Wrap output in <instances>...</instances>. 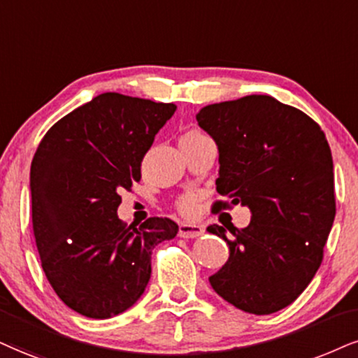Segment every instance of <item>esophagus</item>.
Returning <instances> with one entry per match:
<instances>
[{"label":"esophagus","mask_w":358,"mask_h":358,"mask_svg":"<svg viewBox=\"0 0 358 358\" xmlns=\"http://www.w3.org/2000/svg\"><path fill=\"white\" fill-rule=\"evenodd\" d=\"M204 234V229L201 226H194V224H179V237L182 239H194Z\"/></svg>","instance_id":"1"}]
</instances>
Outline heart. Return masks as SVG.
<instances>
[{
  "instance_id": "obj_1",
  "label": "heart",
  "mask_w": 358,
  "mask_h": 358,
  "mask_svg": "<svg viewBox=\"0 0 358 358\" xmlns=\"http://www.w3.org/2000/svg\"><path fill=\"white\" fill-rule=\"evenodd\" d=\"M204 139H209L204 134V132L191 127V129H186L182 132V134H180L179 148H186V145L201 143V141H204ZM176 209L179 210V214L186 215V217H191V215L196 214V210H197V196H196V194H186V196L180 197V199L176 202Z\"/></svg>"
}]
</instances>
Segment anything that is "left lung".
I'll use <instances>...</instances> for the list:
<instances>
[{
  "mask_svg": "<svg viewBox=\"0 0 358 358\" xmlns=\"http://www.w3.org/2000/svg\"><path fill=\"white\" fill-rule=\"evenodd\" d=\"M219 148L214 213L241 204L250 224L207 227L229 260L209 277L224 301L255 315L290 306L314 279L335 217L334 162L324 131L301 109L252 94L209 104L196 116Z\"/></svg>",
  "mask_w": 358,
  "mask_h": 358,
  "instance_id": "obj_1",
  "label": "left lung"
}]
</instances>
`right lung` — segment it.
Wrapping results in <instances>:
<instances>
[{
    "mask_svg": "<svg viewBox=\"0 0 358 358\" xmlns=\"http://www.w3.org/2000/svg\"><path fill=\"white\" fill-rule=\"evenodd\" d=\"M176 104L104 92L61 117L31 162L33 232L57 297L90 319L134 306L151 279L154 245L179 227L117 217L122 191L141 180V162Z\"/></svg>",
    "mask_w": 358,
    "mask_h": 358,
    "instance_id": "add662e5",
    "label": "right lung"
}]
</instances>
